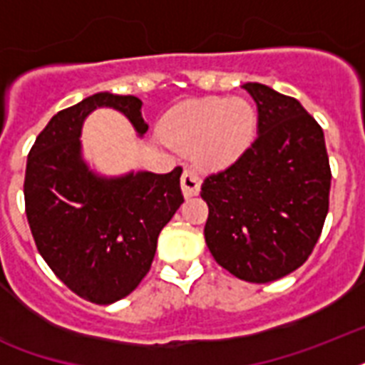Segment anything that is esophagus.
I'll use <instances>...</instances> for the list:
<instances>
[{"label":"esophagus","mask_w":365,"mask_h":365,"mask_svg":"<svg viewBox=\"0 0 365 365\" xmlns=\"http://www.w3.org/2000/svg\"><path fill=\"white\" fill-rule=\"evenodd\" d=\"M182 189L185 197H195L200 189V176L193 168H185L182 174Z\"/></svg>","instance_id":"esophagus-1"}]
</instances>
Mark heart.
Returning <instances> with one entry per match:
<instances>
[{"instance_id": "1", "label": "heart", "mask_w": 365, "mask_h": 365, "mask_svg": "<svg viewBox=\"0 0 365 365\" xmlns=\"http://www.w3.org/2000/svg\"><path fill=\"white\" fill-rule=\"evenodd\" d=\"M254 106L244 98H205L172 111L163 125V136L172 148L195 151L206 166L233 163L254 140Z\"/></svg>"}]
</instances>
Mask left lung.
Returning a JSON list of instances; mask_svg holds the SVG:
<instances>
[{
  "instance_id": "left-lung-1",
  "label": "left lung",
  "mask_w": 365,
  "mask_h": 365,
  "mask_svg": "<svg viewBox=\"0 0 365 365\" xmlns=\"http://www.w3.org/2000/svg\"><path fill=\"white\" fill-rule=\"evenodd\" d=\"M257 138L233 165L208 174L205 239L214 259L240 280L265 284L299 269L317 246L329 208L322 126L292 96L261 83Z\"/></svg>"
}]
</instances>
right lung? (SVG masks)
Masks as SVG:
<instances>
[{
    "label": "right lung",
    "mask_w": 365,
    "mask_h": 365,
    "mask_svg": "<svg viewBox=\"0 0 365 365\" xmlns=\"http://www.w3.org/2000/svg\"><path fill=\"white\" fill-rule=\"evenodd\" d=\"M128 117L142 136L136 96L98 93L58 111L26 163V216L39 254L68 288L96 305L123 299L153 263L157 239L183 202L182 166L168 174L98 178L81 159V126L96 108Z\"/></svg>",
    "instance_id": "1"
}]
</instances>
